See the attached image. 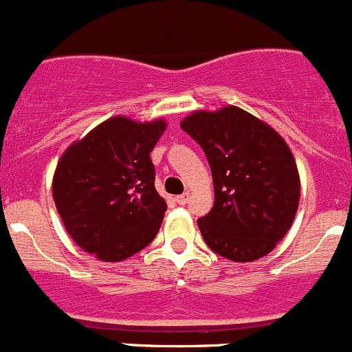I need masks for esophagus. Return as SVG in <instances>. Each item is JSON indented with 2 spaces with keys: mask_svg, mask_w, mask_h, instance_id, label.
I'll return each mask as SVG.
<instances>
[{
  "mask_svg": "<svg viewBox=\"0 0 352 352\" xmlns=\"http://www.w3.org/2000/svg\"><path fill=\"white\" fill-rule=\"evenodd\" d=\"M176 204L177 205H186L188 200H190V193H183V195H177V197L175 198Z\"/></svg>",
  "mask_w": 352,
  "mask_h": 352,
  "instance_id": "1",
  "label": "esophagus"
}]
</instances>
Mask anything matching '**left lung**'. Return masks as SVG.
<instances>
[{
    "mask_svg": "<svg viewBox=\"0 0 352 352\" xmlns=\"http://www.w3.org/2000/svg\"><path fill=\"white\" fill-rule=\"evenodd\" d=\"M207 155L215 200L198 228L208 248L232 262H253L276 248L294 221L299 175L276 130L228 106L181 121Z\"/></svg>",
    "mask_w": 352,
    "mask_h": 352,
    "instance_id": "left-lung-1",
    "label": "left lung"
}]
</instances>
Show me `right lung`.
Instances as JSON below:
<instances>
[{
	"label": "right lung",
	"instance_id": "right-lung-1",
	"mask_svg": "<svg viewBox=\"0 0 352 352\" xmlns=\"http://www.w3.org/2000/svg\"><path fill=\"white\" fill-rule=\"evenodd\" d=\"M164 130L162 120L137 123L116 116L61 155L54 204L83 252L120 262L155 238L168 205L155 190L151 152Z\"/></svg>",
	"mask_w": 352,
	"mask_h": 352
}]
</instances>
